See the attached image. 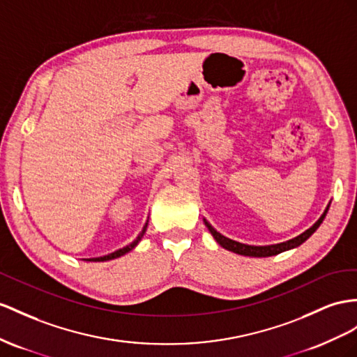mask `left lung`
Masks as SVG:
<instances>
[{"label": "left lung", "instance_id": "8db88e82", "mask_svg": "<svg viewBox=\"0 0 357 357\" xmlns=\"http://www.w3.org/2000/svg\"><path fill=\"white\" fill-rule=\"evenodd\" d=\"M328 206H331V204H328L324 209V213L321 214V217L318 218V220L309 227V229H306L303 234H300L297 236H294V238H291L288 241H283V243H278V244H270V245H250V244H244V243H238L235 240H231L227 238V236L222 235L220 232H217L214 227L209 225V222L206 220V218H204L205 222V226L208 227V231L211 232V235L214 236V240L222 245L223 249L226 250H231L234 253H238V255H243V257H253V258H267V257H274V255H279L282 252H287V250H291V249H296L298 248L300 244H303L310 235H312L319 225L323 223L324 217L328 211Z\"/></svg>", "mask_w": 357, "mask_h": 357}]
</instances>
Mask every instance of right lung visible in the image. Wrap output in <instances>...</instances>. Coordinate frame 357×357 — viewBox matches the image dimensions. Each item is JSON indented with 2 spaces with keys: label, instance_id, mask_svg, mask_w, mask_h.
Listing matches in <instances>:
<instances>
[{
  "label": "right lung",
  "instance_id": "right-lung-1",
  "mask_svg": "<svg viewBox=\"0 0 357 357\" xmlns=\"http://www.w3.org/2000/svg\"><path fill=\"white\" fill-rule=\"evenodd\" d=\"M146 227H148V222L144 223L142 232H140L139 235H137V238H135L131 244H128V245H125V248L119 249V250H116V252H113V253L104 255V257H99V258H89V259H86V261H90V262H104V261H109V259H116V258H121V257H123V255H126L128 252H131V250L135 248V245L142 241L143 235H144V232H146Z\"/></svg>",
  "mask_w": 357,
  "mask_h": 357
}]
</instances>
